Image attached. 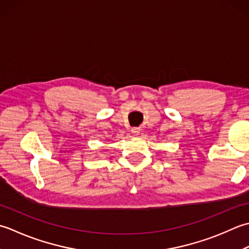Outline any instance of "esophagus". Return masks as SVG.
I'll return each instance as SVG.
<instances>
[{
  "label": "esophagus",
  "mask_w": 249,
  "mask_h": 249,
  "mask_svg": "<svg viewBox=\"0 0 249 249\" xmlns=\"http://www.w3.org/2000/svg\"><path fill=\"white\" fill-rule=\"evenodd\" d=\"M131 132H132V134L139 135L140 132H141V129H140V128H136V126H134V128L131 129Z\"/></svg>",
  "instance_id": "1"
}]
</instances>
